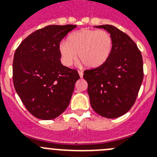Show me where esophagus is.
<instances>
[{
	"label": "esophagus",
	"instance_id": "34e87169",
	"mask_svg": "<svg viewBox=\"0 0 157 157\" xmlns=\"http://www.w3.org/2000/svg\"><path fill=\"white\" fill-rule=\"evenodd\" d=\"M78 75H79L80 78H82L83 77V72L82 71H78Z\"/></svg>",
	"mask_w": 157,
	"mask_h": 157
}]
</instances>
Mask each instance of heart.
Here are the masks:
<instances>
[{
	"instance_id": "obj_1",
	"label": "heart",
	"mask_w": 157,
	"mask_h": 157,
	"mask_svg": "<svg viewBox=\"0 0 157 157\" xmlns=\"http://www.w3.org/2000/svg\"><path fill=\"white\" fill-rule=\"evenodd\" d=\"M112 36L108 31L84 28L72 33L59 45L63 65L69 67L78 57L89 68H96L108 60L112 50Z\"/></svg>"
}]
</instances>
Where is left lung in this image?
Segmentation results:
<instances>
[{"mask_svg":"<svg viewBox=\"0 0 157 157\" xmlns=\"http://www.w3.org/2000/svg\"><path fill=\"white\" fill-rule=\"evenodd\" d=\"M111 34V55L101 66L84 71L91 107L98 114L114 119L134 105L143 81V60L134 41L112 25L96 26Z\"/></svg>","mask_w":157,"mask_h":157,"instance_id":"obj_1","label":"left lung"}]
</instances>
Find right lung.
I'll list each match as a JSON object with an SVG mask.
<instances>
[{"label":"right lung","mask_w":157,"mask_h":157,"mask_svg":"<svg viewBox=\"0 0 157 157\" xmlns=\"http://www.w3.org/2000/svg\"><path fill=\"white\" fill-rule=\"evenodd\" d=\"M76 25H49L27 36L16 48L12 79L16 93L30 114L48 120L70 103L78 71L62 65L59 43Z\"/></svg>","instance_id":"add662e5"}]
</instances>
